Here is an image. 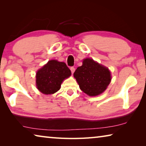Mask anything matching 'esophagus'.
<instances>
[{
  "label": "esophagus",
  "instance_id": "obj_1",
  "mask_svg": "<svg viewBox=\"0 0 146 146\" xmlns=\"http://www.w3.org/2000/svg\"><path fill=\"white\" fill-rule=\"evenodd\" d=\"M70 70H71V73H72V74H73V73L75 72V68H74V67H71Z\"/></svg>",
  "mask_w": 146,
  "mask_h": 146
}]
</instances>
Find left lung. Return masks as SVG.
<instances>
[{
  "label": "left lung",
  "instance_id": "obj_1",
  "mask_svg": "<svg viewBox=\"0 0 146 146\" xmlns=\"http://www.w3.org/2000/svg\"><path fill=\"white\" fill-rule=\"evenodd\" d=\"M80 89L91 97L102 93L111 80V72L108 68L94 61L85 58L73 74Z\"/></svg>",
  "mask_w": 146,
  "mask_h": 146
}]
</instances>
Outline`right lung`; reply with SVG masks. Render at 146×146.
Wrapping results in <instances>:
<instances>
[{"mask_svg": "<svg viewBox=\"0 0 146 146\" xmlns=\"http://www.w3.org/2000/svg\"><path fill=\"white\" fill-rule=\"evenodd\" d=\"M71 75V71L66 63L51 60L36 72V88L43 94H53L60 90L64 79Z\"/></svg>", "mask_w": 146, "mask_h": 146, "instance_id": "obj_1", "label": "right lung"}]
</instances>
